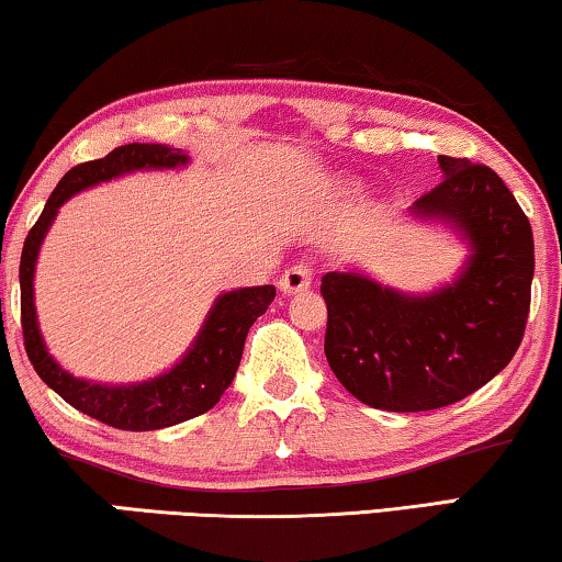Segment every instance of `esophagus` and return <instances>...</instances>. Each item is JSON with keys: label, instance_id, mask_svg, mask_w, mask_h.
<instances>
[{"label": "esophagus", "instance_id": "34e87169", "mask_svg": "<svg viewBox=\"0 0 562 562\" xmlns=\"http://www.w3.org/2000/svg\"><path fill=\"white\" fill-rule=\"evenodd\" d=\"M311 282H313L311 267H307L305 262H300L295 267H290V270H284L278 284H280V290L284 292V295H297V292L311 288Z\"/></svg>", "mask_w": 562, "mask_h": 562}]
</instances>
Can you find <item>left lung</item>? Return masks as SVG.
<instances>
[{
  "label": "left lung",
  "instance_id": "1",
  "mask_svg": "<svg viewBox=\"0 0 562 562\" xmlns=\"http://www.w3.org/2000/svg\"><path fill=\"white\" fill-rule=\"evenodd\" d=\"M442 180L415 216L461 232L471 255L456 282L405 295L359 272H328L326 359L363 405L425 413L469 397L515 357L535 274L532 226L504 180L465 157H438Z\"/></svg>",
  "mask_w": 562,
  "mask_h": 562
}]
</instances>
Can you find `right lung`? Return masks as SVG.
I'll return each instance as SVG.
<instances>
[{"instance_id": "right-lung-1", "label": "right lung", "mask_w": 562, "mask_h": 562, "mask_svg": "<svg viewBox=\"0 0 562 562\" xmlns=\"http://www.w3.org/2000/svg\"><path fill=\"white\" fill-rule=\"evenodd\" d=\"M188 165L183 149L165 145H122L101 160L81 162L70 168L50 199H47L41 218L30 228L20 259V311H22V336L25 351L37 376L58 392L68 405L81 409L93 420L112 425L120 430H160L191 420L195 415L209 413L228 390L239 369L244 341L259 315L274 300V284L262 288H241L224 292L209 311L201 334L195 336L191 351L165 374L147 379L139 384H99L86 382L60 369L45 349V341L37 328L35 313V262L41 244L50 228L55 213L70 195L83 188L106 183L134 170H168Z\"/></svg>"}]
</instances>
